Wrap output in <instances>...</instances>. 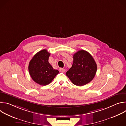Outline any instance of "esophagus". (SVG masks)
<instances>
[{
	"label": "esophagus",
	"mask_w": 126,
	"mask_h": 126,
	"mask_svg": "<svg viewBox=\"0 0 126 126\" xmlns=\"http://www.w3.org/2000/svg\"><path fill=\"white\" fill-rule=\"evenodd\" d=\"M59 71L60 72L63 73V72H64L65 71V70L64 69H63V68H59Z\"/></svg>",
	"instance_id": "obj_1"
}]
</instances>
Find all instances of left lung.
I'll return each instance as SVG.
<instances>
[{"mask_svg":"<svg viewBox=\"0 0 126 126\" xmlns=\"http://www.w3.org/2000/svg\"><path fill=\"white\" fill-rule=\"evenodd\" d=\"M97 70V64L92 55L81 50L74 54L72 66L66 74L73 84L82 86L93 79Z\"/></svg>","mask_w":126,"mask_h":126,"instance_id":"obj_1","label":"left lung"}]
</instances>
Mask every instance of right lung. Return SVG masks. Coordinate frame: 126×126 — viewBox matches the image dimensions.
Wrapping results in <instances>:
<instances>
[{"instance_id": "obj_1", "label": "right lung", "mask_w": 126, "mask_h": 126, "mask_svg": "<svg viewBox=\"0 0 126 126\" xmlns=\"http://www.w3.org/2000/svg\"><path fill=\"white\" fill-rule=\"evenodd\" d=\"M50 53L46 49L37 52L30 60L28 70L33 80L36 83L45 86L50 83L59 73L48 62Z\"/></svg>"}]
</instances>
